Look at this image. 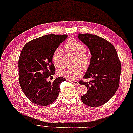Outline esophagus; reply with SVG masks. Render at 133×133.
<instances>
[{"label": "esophagus", "mask_w": 133, "mask_h": 133, "mask_svg": "<svg viewBox=\"0 0 133 133\" xmlns=\"http://www.w3.org/2000/svg\"><path fill=\"white\" fill-rule=\"evenodd\" d=\"M70 82H71V83H72L74 84V85H76V86H79V82H78L76 81H72V80H70Z\"/></svg>", "instance_id": "esophagus-1"}]
</instances>
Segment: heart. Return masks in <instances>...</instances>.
Masks as SVG:
<instances>
[{
  "label": "heart",
  "mask_w": 133,
  "mask_h": 133,
  "mask_svg": "<svg viewBox=\"0 0 133 133\" xmlns=\"http://www.w3.org/2000/svg\"><path fill=\"white\" fill-rule=\"evenodd\" d=\"M66 51L75 56L73 66L63 67L58 69L57 73L59 76L69 79H75L81 75L83 70H86L90 66V57L86 53L85 45L77 40L71 39L64 46ZM51 60L53 64L57 67L63 65V51L60 47L57 48L52 54Z\"/></svg>",
  "instance_id": "obj_1"
}]
</instances>
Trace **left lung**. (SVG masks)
<instances>
[{"label":"left lung","instance_id":"8db88e82","mask_svg":"<svg viewBox=\"0 0 133 133\" xmlns=\"http://www.w3.org/2000/svg\"><path fill=\"white\" fill-rule=\"evenodd\" d=\"M78 38L89 48L92 55L90 66L83 76L90 80L79 82L88 89L81 96V100L88 106H101L114 95L119 87L121 65L118 56L112 44L98 35L79 34Z\"/></svg>","mask_w":133,"mask_h":133}]
</instances>
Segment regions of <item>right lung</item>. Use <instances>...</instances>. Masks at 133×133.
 Instances as JSON below:
<instances>
[{"label": "right lung", "instance_id": "right-lung-1", "mask_svg": "<svg viewBox=\"0 0 133 133\" xmlns=\"http://www.w3.org/2000/svg\"><path fill=\"white\" fill-rule=\"evenodd\" d=\"M67 35L48 34L29 41L21 52L18 61L19 81L24 94L34 104L47 106L56 100L60 85L66 79L56 77L47 81L54 75L55 67L51 56Z\"/></svg>", "mask_w": 133, "mask_h": 133}]
</instances>
